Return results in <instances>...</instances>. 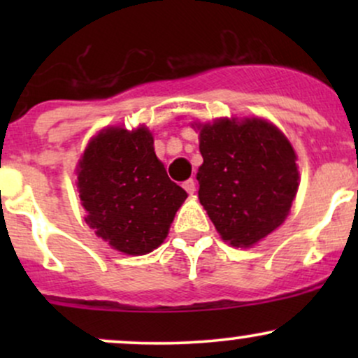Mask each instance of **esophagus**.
<instances>
[{"instance_id": "obj_1", "label": "esophagus", "mask_w": 358, "mask_h": 358, "mask_svg": "<svg viewBox=\"0 0 358 358\" xmlns=\"http://www.w3.org/2000/svg\"><path fill=\"white\" fill-rule=\"evenodd\" d=\"M183 188H185V190H187L188 193H190V195H193V193L196 192V183H195V180H193V178L187 180V182L183 183Z\"/></svg>"}]
</instances>
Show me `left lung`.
I'll list each match as a JSON object with an SVG mask.
<instances>
[{
    "instance_id": "obj_1",
    "label": "left lung",
    "mask_w": 358,
    "mask_h": 358,
    "mask_svg": "<svg viewBox=\"0 0 358 358\" xmlns=\"http://www.w3.org/2000/svg\"><path fill=\"white\" fill-rule=\"evenodd\" d=\"M203 163L199 200L220 239L254 248L285 224L299 187L298 156L286 134L264 117L192 122Z\"/></svg>"
}]
</instances>
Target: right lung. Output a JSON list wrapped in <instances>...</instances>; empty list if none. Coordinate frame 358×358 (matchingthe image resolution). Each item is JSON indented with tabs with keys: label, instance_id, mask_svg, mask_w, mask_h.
Segmentation results:
<instances>
[{
	"label": "right lung",
	"instance_id": "obj_1",
	"mask_svg": "<svg viewBox=\"0 0 358 358\" xmlns=\"http://www.w3.org/2000/svg\"><path fill=\"white\" fill-rule=\"evenodd\" d=\"M85 224L109 248L145 256L163 244L187 192L168 178L153 133L139 124L102 127L76 166Z\"/></svg>",
	"mask_w": 358,
	"mask_h": 358
}]
</instances>
